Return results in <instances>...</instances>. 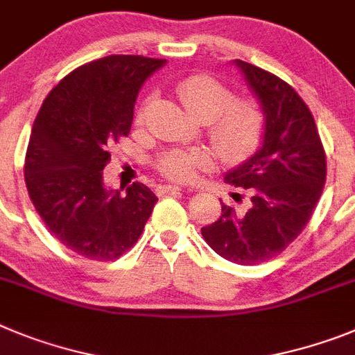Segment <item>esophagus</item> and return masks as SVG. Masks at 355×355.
Masks as SVG:
<instances>
[{"instance_id": "obj_1", "label": "esophagus", "mask_w": 355, "mask_h": 355, "mask_svg": "<svg viewBox=\"0 0 355 355\" xmlns=\"http://www.w3.org/2000/svg\"><path fill=\"white\" fill-rule=\"evenodd\" d=\"M162 191H164V193H180V191H184V189L178 186H164L162 187Z\"/></svg>"}]
</instances>
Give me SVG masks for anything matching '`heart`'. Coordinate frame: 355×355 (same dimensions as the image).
I'll return each mask as SVG.
<instances>
[{"label": "heart", "mask_w": 355, "mask_h": 355, "mask_svg": "<svg viewBox=\"0 0 355 355\" xmlns=\"http://www.w3.org/2000/svg\"><path fill=\"white\" fill-rule=\"evenodd\" d=\"M175 92L182 107L207 125L209 143L223 162L241 164L257 152L266 130V116L257 101L236 98L232 89L203 73L182 78ZM150 101H144L137 114L139 123L144 121ZM211 164V157L205 152L171 150L160 157L157 169L169 180L193 182L198 171L209 169Z\"/></svg>", "instance_id": "b5f03b06"}]
</instances>
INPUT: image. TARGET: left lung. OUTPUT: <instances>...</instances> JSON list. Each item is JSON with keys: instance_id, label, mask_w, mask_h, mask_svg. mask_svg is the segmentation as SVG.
Wrapping results in <instances>:
<instances>
[{"instance_id": "obj_1", "label": "left lung", "mask_w": 355, "mask_h": 355, "mask_svg": "<svg viewBox=\"0 0 355 355\" xmlns=\"http://www.w3.org/2000/svg\"><path fill=\"white\" fill-rule=\"evenodd\" d=\"M266 116L263 146L225 182L250 196L245 211L221 203L220 220L202 229L212 250L254 266L282 254L306 229L322 196L327 157L306 101L277 75L236 60ZM243 202V195L234 193Z\"/></svg>"}]
</instances>
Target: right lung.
Returning <instances> with one entry per match:
<instances>
[{
	"label": "right lung",
	"mask_w": 355,
	"mask_h": 355,
	"mask_svg": "<svg viewBox=\"0 0 355 355\" xmlns=\"http://www.w3.org/2000/svg\"><path fill=\"white\" fill-rule=\"evenodd\" d=\"M162 58L109 55L64 76L46 96L24 157L33 207L66 248L114 261L137 243L157 196L141 182L103 187L110 146L130 134L134 103Z\"/></svg>",
	"instance_id": "right-lung-1"
}]
</instances>
